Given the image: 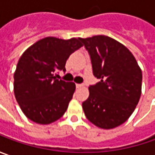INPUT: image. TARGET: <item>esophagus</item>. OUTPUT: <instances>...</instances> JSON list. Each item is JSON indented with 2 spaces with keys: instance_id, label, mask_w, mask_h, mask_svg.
Listing matches in <instances>:
<instances>
[{
  "instance_id": "obj_1",
  "label": "esophagus",
  "mask_w": 155,
  "mask_h": 155,
  "mask_svg": "<svg viewBox=\"0 0 155 155\" xmlns=\"http://www.w3.org/2000/svg\"><path fill=\"white\" fill-rule=\"evenodd\" d=\"M76 87H77L78 89H79V88L84 87V84H76Z\"/></svg>"
}]
</instances>
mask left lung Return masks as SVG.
Wrapping results in <instances>:
<instances>
[{
	"label": "left lung",
	"instance_id": "left-lung-1",
	"mask_svg": "<svg viewBox=\"0 0 155 155\" xmlns=\"http://www.w3.org/2000/svg\"><path fill=\"white\" fill-rule=\"evenodd\" d=\"M80 40L91 57L93 75L100 79L89 87L90 96L82 104L84 114L97 127H118L140 100L141 70L131 51L116 39L97 35Z\"/></svg>",
	"mask_w": 155,
	"mask_h": 155
}]
</instances>
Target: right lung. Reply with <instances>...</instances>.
I'll list each match as a JSON object with an SVG mask.
<instances>
[{
	"label": "right lung",
	"mask_w": 155,
	"mask_h": 155,
	"mask_svg": "<svg viewBox=\"0 0 155 155\" xmlns=\"http://www.w3.org/2000/svg\"><path fill=\"white\" fill-rule=\"evenodd\" d=\"M82 46L79 38L65 40L46 37L23 52L14 75V91L28 119L39 124H50L62 117L76 85L57 79L55 72L65 71L70 55Z\"/></svg>",
	"instance_id": "1"
}]
</instances>
